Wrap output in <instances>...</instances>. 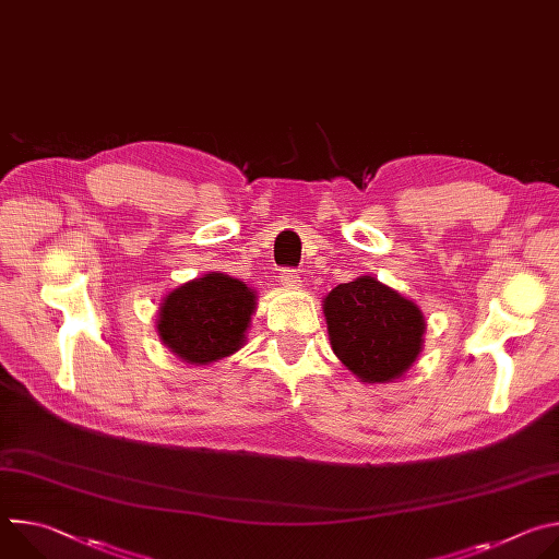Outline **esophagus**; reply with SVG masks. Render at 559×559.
I'll return each mask as SVG.
<instances>
[{
    "mask_svg": "<svg viewBox=\"0 0 559 559\" xmlns=\"http://www.w3.org/2000/svg\"><path fill=\"white\" fill-rule=\"evenodd\" d=\"M278 278H281V283H283L285 287H296V285L300 283V281H298V278H300L298 270H292V267H283V270H281V276H278Z\"/></svg>",
    "mask_w": 559,
    "mask_h": 559,
    "instance_id": "34e87169",
    "label": "esophagus"
}]
</instances>
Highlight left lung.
<instances>
[{"label":"left lung","mask_w":559,"mask_h":559,"mask_svg":"<svg viewBox=\"0 0 559 559\" xmlns=\"http://www.w3.org/2000/svg\"><path fill=\"white\" fill-rule=\"evenodd\" d=\"M323 309L334 354L362 382L401 378L423 349L420 309L371 276L334 287Z\"/></svg>","instance_id":"left-lung-1"}]
</instances>
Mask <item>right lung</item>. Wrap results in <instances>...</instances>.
Here are the masks:
<instances>
[{
    "instance_id": "right-lung-1",
    "label": "right lung",
    "mask_w": 559,
    "mask_h": 559,
    "mask_svg": "<svg viewBox=\"0 0 559 559\" xmlns=\"http://www.w3.org/2000/svg\"><path fill=\"white\" fill-rule=\"evenodd\" d=\"M254 292L227 274H205L170 292L158 313V336L192 365H207L243 345Z\"/></svg>"
}]
</instances>
